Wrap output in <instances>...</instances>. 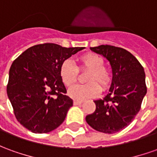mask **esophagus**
<instances>
[{"label": "esophagus", "instance_id": "obj_1", "mask_svg": "<svg viewBox=\"0 0 157 157\" xmlns=\"http://www.w3.org/2000/svg\"><path fill=\"white\" fill-rule=\"evenodd\" d=\"M74 105H81L82 104V101H74Z\"/></svg>", "mask_w": 157, "mask_h": 157}]
</instances>
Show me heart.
Returning <instances> with one entry per match:
<instances>
[{
	"label": "heart",
	"mask_w": 157,
	"mask_h": 157,
	"mask_svg": "<svg viewBox=\"0 0 157 157\" xmlns=\"http://www.w3.org/2000/svg\"><path fill=\"white\" fill-rule=\"evenodd\" d=\"M80 64L79 71H89L86 75V85H78L69 90V96L77 101H83L87 98L98 96L102 89L109 87L111 77L109 71L104 67V59L94 52H86L77 59ZM61 81L68 87L75 84L78 78V70L71 60H64L59 68Z\"/></svg>",
	"instance_id": "b5f03b06"
}]
</instances>
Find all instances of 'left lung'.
Instances as JSON below:
<instances>
[{"mask_svg": "<svg viewBox=\"0 0 157 157\" xmlns=\"http://www.w3.org/2000/svg\"><path fill=\"white\" fill-rule=\"evenodd\" d=\"M109 62L112 81L109 93L94 102L96 109L86 121L98 132L116 133L128 127L140 111L147 93L144 68L131 52L109 45L91 48Z\"/></svg>", "mask_w": 157, "mask_h": 157, "instance_id": "8db88e82", "label": "left lung"}]
</instances>
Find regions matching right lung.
<instances>
[{"instance_id":"right-lung-1","label":"right lung","mask_w":157,"mask_h":157,"mask_svg":"<svg viewBox=\"0 0 157 157\" xmlns=\"http://www.w3.org/2000/svg\"><path fill=\"white\" fill-rule=\"evenodd\" d=\"M82 49L54 43L36 45L12 63L6 93L17 120L28 130L45 133L63 123L73 100L65 95L60 65Z\"/></svg>"}]
</instances>
